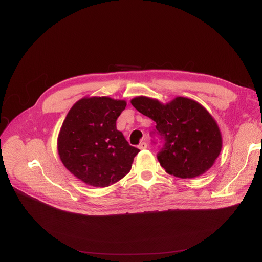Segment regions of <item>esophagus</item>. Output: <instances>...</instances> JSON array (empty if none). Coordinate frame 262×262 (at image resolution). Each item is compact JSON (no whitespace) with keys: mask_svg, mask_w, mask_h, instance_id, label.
Listing matches in <instances>:
<instances>
[{"mask_svg":"<svg viewBox=\"0 0 262 262\" xmlns=\"http://www.w3.org/2000/svg\"><path fill=\"white\" fill-rule=\"evenodd\" d=\"M138 147H139L140 149H145V148L147 147V143L144 142V141H143V142H140V144L138 145Z\"/></svg>","mask_w":262,"mask_h":262,"instance_id":"1","label":"esophagus"}]
</instances>
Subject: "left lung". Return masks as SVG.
<instances>
[{
  "mask_svg": "<svg viewBox=\"0 0 262 262\" xmlns=\"http://www.w3.org/2000/svg\"><path fill=\"white\" fill-rule=\"evenodd\" d=\"M130 103L156 122L153 134L163 142L157 159L169 174L193 178L212 167L221 152L222 136L214 119L201 104L182 96L166 105L145 96Z\"/></svg>",
  "mask_w": 262,
  "mask_h": 262,
  "instance_id": "1",
  "label": "left lung"
}]
</instances>
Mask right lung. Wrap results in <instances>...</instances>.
Returning <instances> with one entry per match:
<instances>
[{
	"label": "right lung",
	"instance_id": "add662e5",
	"mask_svg": "<svg viewBox=\"0 0 262 262\" xmlns=\"http://www.w3.org/2000/svg\"><path fill=\"white\" fill-rule=\"evenodd\" d=\"M125 107V101L93 96L79 100L68 113L58 136V154L63 166L85 184L108 187L130 171L140 149L117 129Z\"/></svg>",
	"mask_w": 262,
	"mask_h": 262
}]
</instances>
